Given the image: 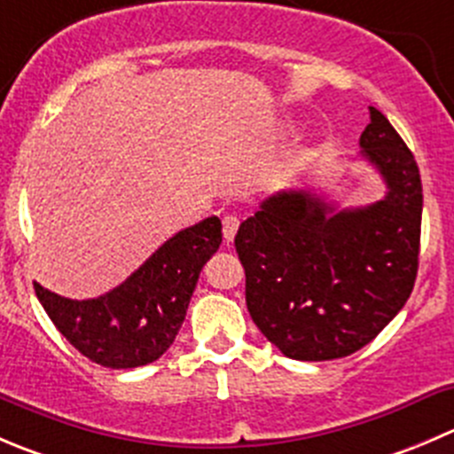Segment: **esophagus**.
<instances>
[{
    "label": "esophagus",
    "instance_id": "obj_1",
    "mask_svg": "<svg viewBox=\"0 0 454 454\" xmlns=\"http://www.w3.org/2000/svg\"><path fill=\"white\" fill-rule=\"evenodd\" d=\"M222 223H223V239L231 244L237 235V228H239V217H237V215H223Z\"/></svg>",
    "mask_w": 454,
    "mask_h": 454
}]
</instances>
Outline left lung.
Masks as SVG:
<instances>
[{
	"mask_svg": "<svg viewBox=\"0 0 454 454\" xmlns=\"http://www.w3.org/2000/svg\"><path fill=\"white\" fill-rule=\"evenodd\" d=\"M359 137L386 182L384 200L337 210L310 191H281L241 222L235 248L246 306L286 357L328 362L357 353L408 301L419 266L421 177L377 108Z\"/></svg>",
	"mask_w": 454,
	"mask_h": 454,
	"instance_id": "1",
	"label": "left lung"
}]
</instances>
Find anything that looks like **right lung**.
Segmentation results:
<instances>
[{
    "label": "right lung",
    "mask_w": 454,
    "mask_h": 454,
    "mask_svg": "<svg viewBox=\"0 0 454 454\" xmlns=\"http://www.w3.org/2000/svg\"><path fill=\"white\" fill-rule=\"evenodd\" d=\"M222 244V222L208 217L161 244L124 284L95 299L61 297L35 284L55 328L90 362L137 368L160 359L177 337L204 263Z\"/></svg>",
    "instance_id": "obj_1"
}]
</instances>
